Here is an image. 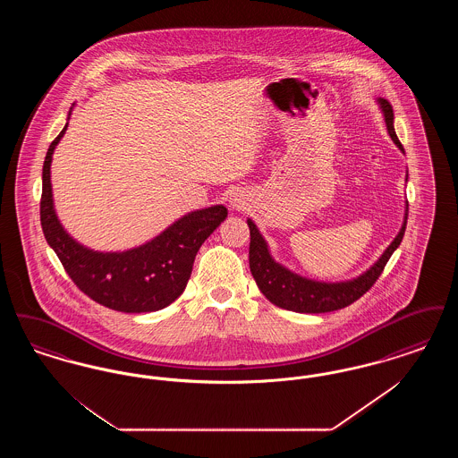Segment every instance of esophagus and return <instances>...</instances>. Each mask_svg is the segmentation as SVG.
I'll return each mask as SVG.
<instances>
[{
  "label": "esophagus",
  "instance_id": "obj_1",
  "mask_svg": "<svg viewBox=\"0 0 458 458\" xmlns=\"http://www.w3.org/2000/svg\"><path fill=\"white\" fill-rule=\"evenodd\" d=\"M230 204L233 209H245V206H247V202L239 194L230 197Z\"/></svg>",
  "mask_w": 458,
  "mask_h": 458
}]
</instances>
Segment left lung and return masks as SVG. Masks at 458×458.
<instances>
[{
    "mask_svg": "<svg viewBox=\"0 0 458 458\" xmlns=\"http://www.w3.org/2000/svg\"><path fill=\"white\" fill-rule=\"evenodd\" d=\"M377 103L381 105L386 129L393 139V142L398 146L400 151H403V146L400 144L394 129H393V108L392 105L379 98ZM407 216H409V202L405 209V221L394 237L388 249L383 252V256L370 266L366 273L360 276L340 282V284H325V282H314L304 276H299L292 273L290 269L284 267L282 264L275 261L267 250V243L262 239L258 226L252 219H247L249 230H250V247H249V266L250 273L259 286L262 295L271 302L278 305L286 310L293 312H309V314H319V312H331L344 309L347 305L353 304L359 301L376 280L381 276L388 259L392 258L393 252L400 245L405 233L407 226Z\"/></svg>",
    "mask_w": 458,
    "mask_h": 458,
    "instance_id": "8db88e82",
    "label": "left lung"
}]
</instances>
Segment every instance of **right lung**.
<instances>
[{"instance_id": "obj_1", "label": "right lung", "mask_w": 458, "mask_h": 458, "mask_svg": "<svg viewBox=\"0 0 458 458\" xmlns=\"http://www.w3.org/2000/svg\"><path fill=\"white\" fill-rule=\"evenodd\" d=\"M66 125L51 142L44 159V239L56 252L72 282L94 302L120 312H153L172 304L187 286L197 250L228 216L226 208L219 204L192 211L156 239L125 252L90 250L66 233L53 208L51 156Z\"/></svg>"}]
</instances>
